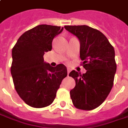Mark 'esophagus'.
<instances>
[{
    "instance_id": "esophagus-1",
    "label": "esophagus",
    "mask_w": 128,
    "mask_h": 128,
    "mask_svg": "<svg viewBox=\"0 0 128 128\" xmlns=\"http://www.w3.org/2000/svg\"><path fill=\"white\" fill-rule=\"evenodd\" d=\"M70 69L69 68H67V73H68V75L69 73H70Z\"/></svg>"
}]
</instances>
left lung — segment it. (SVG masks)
Returning <instances> with one entry per match:
<instances>
[{"instance_id":"left-lung-1","label":"left lung","mask_w":128,"mask_h":128,"mask_svg":"<svg viewBox=\"0 0 128 128\" xmlns=\"http://www.w3.org/2000/svg\"><path fill=\"white\" fill-rule=\"evenodd\" d=\"M64 28L79 40L80 58L87 70L83 74L75 70L69 74L76 83L70 98L78 109L93 110L104 101L113 86L117 70L114 48L102 33L88 26Z\"/></svg>"}]
</instances>
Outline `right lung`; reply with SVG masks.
<instances>
[{
	"label": "right lung",
	"mask_w": 128,
	"mask_h": 128,
	"mask_svg": "<svg viewBox=\"0 0 128 128\" xmlns=\"http://www.w3.org/2000/svg\"><path fill=\"white\" fill-rule=\"evenodd\" d=\"M62 30L56 26H36L24 33L12 50L11 73L14 86L20 97L32 107L51 104L67 76L64 64L53 67L43 59L45 52L52 50L53 39Z\"/></svg>",
	"instance_id": "add662e5"
}]
</instances>
